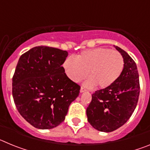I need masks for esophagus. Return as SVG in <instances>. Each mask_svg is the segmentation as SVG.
<instances>
[{"mask_svg":"<svg viewBox=\"0 0 150 150\" xmlns=\"http://www.w3.org/2000/svg\"><path fill=\"white\" fill-rule=\"evenodd\" d=\"M84 91H86V89H85V88L82 86L81 88H80V92L82 93V92H84Z\"/></svg>","mask_w":150,"mask_h":150,"instance_id":"1","label":"esophagus"}]
</instances>
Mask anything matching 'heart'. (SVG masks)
<instances>
[{"label":"heart","instance_id":"obj_1","mask_svg":"<svg viewBox=\"0 0 150 150\" xmlns=\"http://www.w3.org/2000/svg\"><path fill=\"white\" fill-rule=\"evenodd\" d=\"M64 72L74 83H79L89 76L88 88H104L110 86L119 79L124 67L121 54L115 50L97 48L83 52L74 59L68 57L63 64Z\"/></svg>","mask_w":150,"mask_h":150}]
</instances>
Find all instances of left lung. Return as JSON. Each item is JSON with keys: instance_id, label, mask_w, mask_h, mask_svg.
I'll list each match as a JSON object with an SVG mask.
<instances>
[{"instance_id": "1", "label": "left lung", "mask_w": 150, "mask_h": 150, "mask_svg": "<svg viewBox=\"0 0 150 150\" xmlns=\"http://www.w3.org/2000/svg\"><path fill=\"white\" fill-rule=\"evenodd\" d=\"M115 48L124 60L122 72L110 86L95 91L86 110L88 122L99 132H111L122 126L134 111L140 95L136 64L126 52Z\"/></svg>"}]
</instances>
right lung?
Listing matches in <instances>:
<instances>
[{
	"label": "right lung",
	"instance_id": "1",
	"mask_svg": "<svg viewBox=\"0 0 150 150\" xmlns=\"http://www.w3.org/2000/svg\"><path fill=\"white\" fill-rule=\"evenodd\" d=\"M67 51L36 46L21 55L13 77V97L21 116L38 129H51L65 120L80 86L62 67Z\"/></svg>",
	"mask_w": 150,
	"mask_h": 150
}]
</instances>
